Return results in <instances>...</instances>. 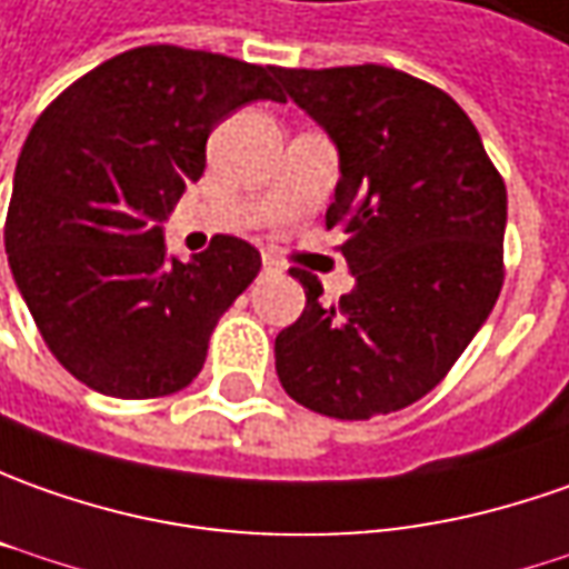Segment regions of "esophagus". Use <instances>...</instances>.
Masks as SVG:
<instances>
[{
    "mask_svg": "<svg viewBox=\"0 0 569 569\" xmlns=\"http://www.w3.org/2000/svg\"><path fill=\"white\" fill-rule=\"evenodd\" d=\"M262 272H272L276 276V272H281V262L272 253H262Z\"/></svg>",
    "mask_w": 569,
    "mask_h": 569,
    "instance_id": "34e87169",
    "label": "esophagus"
}]
</instances>
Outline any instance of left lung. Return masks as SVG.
I'll return each instance as SVG.
<instances>
[{
    "mask_svg": "<svg viewBox=\"0 0 569 569\" xmlns=\"http://www.w3.org/2000/svg\"><path fill=\"white\" fill-rule=\"evenodd\" d=\"M276 74L338 147L326 228L345 234L357 278L322 303V284L291 269L307 307L278 331V379L322 417L395 413L448 376L501 293L505 178L470 116L413 74L385 64Z\"/></svg>",
    "mask_w": 569,
    "mask_h": 569,
    "instance_id": "8db88e82",
    "label": "left lung"
}]
</instances>
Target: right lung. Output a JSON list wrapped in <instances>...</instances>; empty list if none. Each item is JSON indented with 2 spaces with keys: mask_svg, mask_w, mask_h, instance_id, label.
<instances>
[{
  "mask_svg": "<svg viewBox=\"0 0 569 569\" xmlns=\"http://www.w3.org/2000/svg\"><path fill=\"white\" fill-rule=\"evenodd\" d=\"M276 71L137 46L74 80L27 133L6 253L46 347L87 388L166 398L203 369L219 316L262 259L231 234L169 259L162 222L200 181L219 121L253 99L284 102Z\"/></svg>",
  "mask_w": 569,
  "mask_h": 569,
  "instance_id": "right-lung-1",
  "label": "right lung"
}]
</instances>
